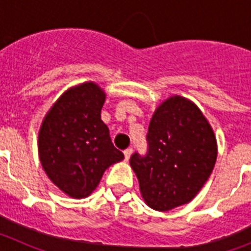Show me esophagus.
<instances>
[{
  "instance_id": "1",
  "label": "esophagus",
  "mask_w": 251,
  "mask_h": 251,
  "mask_svg": "<svg viewBox=\"0 0 251 251\" xmlns=\"http://www.w3.org/2000/svg\"><path fill=\"white\" fill-rule=\"evenodd\" d=\"M132 153H133L132 148H127V150L124 151V158H126V161H128V159L130 158V156H132Z\"/></svg>"
}]
</instances>
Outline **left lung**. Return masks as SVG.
I'll return each instance as SVG.
<instances>
[{
    "instance_id": "1",
    "label": "left lung",
    "mask_w": 251,
    "mask_h": 251,
    "mask_svg": "<svg viewBox=\"0 0 251 251\" xmlns=\"http://www.w3.org/2000/svg\"><path fill=\"white\" fill-rule=\"evenodd\" d=\"M148 153L130 157L145 202L157 211L188 203L208 179L217 158L212 127L190 99L162 101L148 127Z\"/></svg>"
}]
</instances>
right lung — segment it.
Here are the masks:
<instances>
[{"label": "right lung", "instance_id": "right-lung-1", "mask_svg": "<svg viewBox=\"0 0 251 251\" xmlns=\"http://www.w3.org/2000/svg\"><path fill=\"white\" fill-rule=\"evenodd\" d=\"M105 92L94 81L69 88L44 117L39 130V158L45 174L73 199H85L104 171L124 154L113 146L100 112Z\"/></svg>", "mask_w": 251, "mask_h": 251}]
</instances>
